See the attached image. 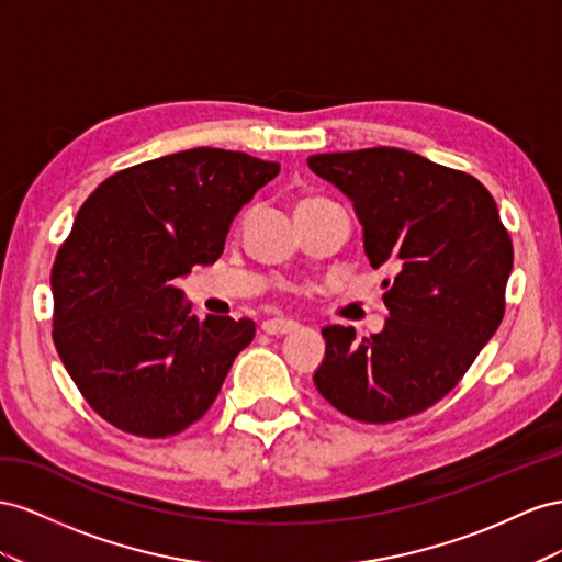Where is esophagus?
I'll list each match as a JSON object with an SVG mask.
<instances>
[{
  "label": "esophagus",
  "mask_w": 562,
  "mask_h": 562,
  "mask_svg": "<svg viewBox=\"0 0 562 562\" xmlns=\"http://www.w3.org/2000/svg\"><path fill=\"white\" fill-rule=\"evenodd\" d=\"M261 329L266 334H292L299 329V323H294V319H286V317H270L261 325Z\"/></svg>",
  "instance_id": "34e87169"
}]
</instances>
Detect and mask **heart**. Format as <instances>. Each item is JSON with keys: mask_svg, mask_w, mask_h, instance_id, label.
<instances>
[{"mask_svg": "<svg viewBox=\"0 0 562 562\" xmlns=\"http://www.w3.org/2000/svg\"><path fill=\"white\" fill-rule=\"evenodd\" d=\"M303 202H313V198H308V200H301V202H299V204H303Z\"/></svg>", "mask_w": 562, "mask_h": 562, "instance_id": "heart-1", "label": "heart"}]
</instances>
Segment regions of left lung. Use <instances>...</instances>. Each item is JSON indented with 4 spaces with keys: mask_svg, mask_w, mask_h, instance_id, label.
I'll return each mask as SVG.
<instances>
[{
    "mask_svg": "<svg viewBox=\"0 0 562 562\" xmlns=\"http://www.w3.org/2000/svg\"><path fill=\"white\" fill-rule=\"evenodd\" d=\"M308 167L352 202L372 268L386 266L379 334L329 325L313 374L329 405L391 424L436 405L499 329L513 245L487 188L403 148L311 155Z\"/></svg>",
    "mask_w": 562,
    "mask_h": 562,
    "instance_id": "left-lung-1",
    "label": "left lung"
}]
</instances>
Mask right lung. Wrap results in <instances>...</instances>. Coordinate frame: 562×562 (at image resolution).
I'll list each match as a JSON object with an SVG mask.
<instances>
[{
	"mask_svg": "<svg viewBox=\"0 0 562 562\" xmlns=\"http://www.w3.org/2000/svg\"><path fill=\"white\" fill-rule=\"evenodd\" d=\"M278 171L192 148L112 173L77 212L52 270L54 344L105 422L167 438L212 407L256 325L198 319L176 284L218 259L233 218Z\"/></svg>",
	"mask_w": 562,
	"mask_h": 562,
	"instance_id": "1",
	"label": "right lung"
}]
</instances>
